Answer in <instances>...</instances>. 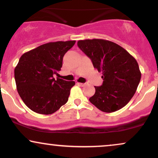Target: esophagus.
Wrapping results in <instances>:
<instances>
[{
  "label": "esophagus",
  "instance_id": "1",
  "mask_svg": "<svg viewBox=\"0 0 158 158\" xmlns=\"http://www.w3.org/2000/svg\"><path fill=\"white\" fill-rule=\"evenodd\" d=\"M77 84H78V85H80V86H81V87L85 86V83H80V82H78V83H77Z\"/></svg>",
  "mask_w": 158,
  "mask_h": 158
}]
</instances>
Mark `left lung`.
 <instances>
[{
  "instance_id": "8db88e82",
  "label": "left lung",
  "mask_w": 158,
  "mask_h": 158,
  "mask_svg": "<svg viewBox=\"0 0 158 158\" xmlns=\"http://www.w3.org/2000/svg\"><path fill=\"white\" fill-rule=\"evenodd\" d=\"M78 46L102 72L103 84L95 86L89 101L104 113H113L126 106L133 97L141 73L135 59L113 42L103 39L79 40Z\"/></svg>"
}]
</instances>
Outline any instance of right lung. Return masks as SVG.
<instances>
[{
	"instance_id": "1",
	"label": "right lung",
	"mask_w": 158,
	"mask_h": 158,
	"mask_svg": "<svg viewBox=\"0 0 158 158\" xmlns=\"http://www.w3.org/2000/svg\"><path fill=\"white\" fill-rule=\"evenodd\" d=\"M75 40L51 42L26 52L15 68L17 90L32 111L43 115L55 113L66 104L75 81L56 78L64 54Z\"/></svg>"
}]
</instances>
